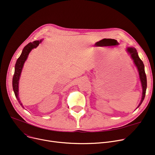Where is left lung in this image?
I'll list each match as a JSON object with an SVG mask.
<instances>
[{
  "mask_svg": "<svg viewBox=\"0 0 155 155\" xmlns=\"http://www.w3.org/2000/svg\"><path fill=\"white\" fill-rule=\"evenodd\" d=\"M127 51L130 54V55H131V58L133 60V61L137 68L138 72H139L140 78L141 82V85H142V88H143V94H142V98H141V102H140L139 105L137 106V107H139L144 99L146 88H147V79H146V75L145 71H144V66L143 62L140 58L139 56H138V54H137V50H136V48H133V47H128L127 48Z\"/></svg>",
  "mask_w": 155,
  "mask_h": 155,
  "instance_id": "1",
  "label": "left lung"
}]
</instances>
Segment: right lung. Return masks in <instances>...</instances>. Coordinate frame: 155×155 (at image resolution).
<instances>
[{
	"instance_id": "1",
	"label": "right lung",
	"mask_w": 155,
	"mask_h": 155,
	"mask_svg": "<svg viewBox=\"0 0 155 155\" xmlns=\"http://www.w3.org/2000/svg\"><path fill=\"white\" fill-rule=\"evenodd\" d=\"M41 42H42V40H39V41H33L32 43H28L25 47L24 48L21 56L19 57L18 59L17 60V61L15 63L14 74L12 78V87H13V90H14L15 97L17 98L19 103L23 108H24V106L22 105L19 98V81L21 76V73L24 66V62H25L26 60H27L29 53L31 52V51L32 50V49L36 48L39 45V43H41Z\"/></svg>"
}]
</instances>
